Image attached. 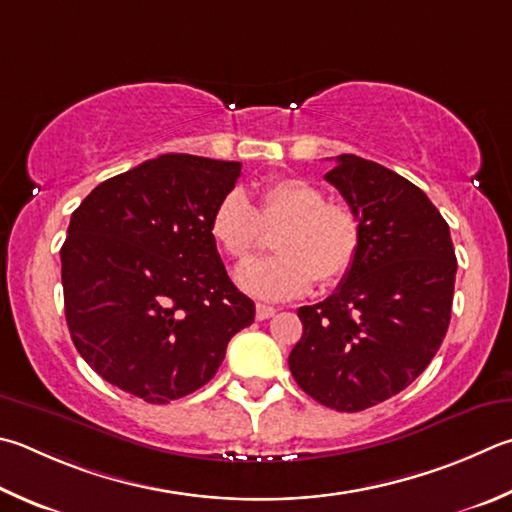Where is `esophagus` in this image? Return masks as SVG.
Instances as JSON below:
<instances>
[{
    "mask_svg": "<svg viewBox=\"0 0 512 512\" xmlns=\"http://www.w3.org/2000/svg\"><path fill=\"white\" fill-rule=\"evenodd\" d=\"M277 313V309L275 306H268V304H257V320H268V318H273V315Z\"/></svg>",
    "mask_w": 512,
    "mask_h": 512,
    "instance_id": "obj_1",
    "label": "esophagus"
}]
</instances>
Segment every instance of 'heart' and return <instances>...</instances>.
<instances>
[{"label": "heart", "instance_id": "obj_1", "mask_svg": "<svg viewBox=\"0 0 512 512\" xmlns=\"http://www.w3.org/2000/svg\"><path fill=\"white\" fill-rule=\"evenodd\" d=\"M264 230H275L271 259L241 266L237 284L259 300H288L345 280L358 262L362 221L345 203H329L324 192L304 179L266 183L255 203L230 192L210 215V237L232 262L255 253Z\"/></svg>", "mask_w": 512, "mask_h": 512}]
</instances>
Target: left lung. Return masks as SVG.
Listing matches in <instances>:
<instances>
[{"instance_id":"left-lung-1","label":"left lung","mask_w":512,"mask_h":512,"mask_svg":"<svg viewBox=\"0 0 512 512\" xmlns=\"http://www.w3.org/2000/svg\"><path fill=\"white\" fill-rule=\"evenodd\" d=\"M362 221V248L336 293L300 306L295 383L338 412L378 405L423 374L445 338L457 257L450 228L414 183L356 154L324 174Z\"/></svg>"}]
</instances>
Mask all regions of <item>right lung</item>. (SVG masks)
Segmentation results:
<instances>
[{
    "mask_svg": "<svg viewBox=\"0 0 512 512\" xmlns=\"http://www.w3.org/2000/svg\"><path fill=\"white\" fill-rule=\"evenodd\" d=\"M239 174L237 161L163 154L102 181L71 215L60 250L71 340L145 403L197 392L255 320L208 230Z\"/></svg>",
    "mask_w": 512,
    "mask_h": 512,
    "instance_id": "right-lung-1",
    "label": "right lung"
}]
</instances>
